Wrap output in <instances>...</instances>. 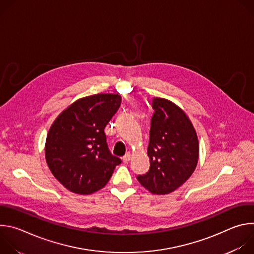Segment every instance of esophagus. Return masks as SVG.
I'll return each mask as SVG.
<instances>
[{
	"instance_id": "1",
	"label": "esophagus",
	"mask_w": 254,
	"mask_h": 254,
	"mask_svg": "<svg viewBox=\"0 0 254 254\" xmlns=\"http://www.w3.org/2000/svg\"><path fill=\"white\" fill-rule=\"evenodd\" d=\"M130 159H131V155H130L129 153H127V154H126V156L123 158V161H124V163H127V162L130 161Z\"/></svg>"
}]
</instances>
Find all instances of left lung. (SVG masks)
Wrapping results in <instances>:
<instances>
[{"label": "left lung", "instance_id": "obj_1", "mask_svg": "<svg viewBox=\"0 0 254 254\" xmlns=\"http://www.w3.org/2000/svg\"><path fill=\"white\" fill-rule=\"evenodd\" d=\"M152 106L148 156L150 170L137 176L152 194L166 195L182 186L195 171L199 159L196 130L182 108L169 99L155 97Z\"/></svg>", "mask_w": 254, "mask_h": 254}]
</instances>
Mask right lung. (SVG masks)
I'll return each instance as SVG.
<instances>
[{"label": "right lung", "mask_w": 254, "mask_h": 254, "mask_svg": "<svg viewBox=\"0 0 254 254\" xmlns=\"http://www.w3.org/2000/svg\"><path fill=\"white\" fill-rule=\"evenodd\" d=\"M122 96L98 93L77 99L53 122L45 142L46 163L69 191L89 195L110 181L121 159L108 151L104 127Z\"/></svg>", "instance_id": "1"}]
</instances>
